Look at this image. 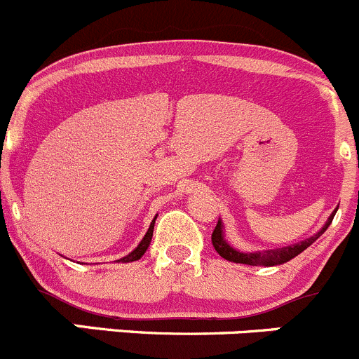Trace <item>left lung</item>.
I'll use <instances>...</instances> for the list:
<instances>
[{"instance_id":"8db88e82","label":"left lung","mask_w":359,"mask_h":359,"mask_svg":"<svg viewBox=\"0 0 359 359\" xmlns=\"http://www.w3.org/2000/svg\"><path fill=\"white\" fill-rule=\"evenodd\" d=\"M337 210L332 212V215L328 217L326 224L316 233L311 238H305L304 242H298L294 245L283 247V249H268V250H256V252H240V250L233 249L228 242L224 240V231H222V221L219 219L217 226H215L214 233H212V245L217 250L219 256L224 257V259L233 261V263H243L250 264V266H276V264L287 263L290 259L297 257L298 254L304 252L309 245L316 242L323 233L328 229V226L332 224L333 217H335Z\"/></svg>"}]
</instances>
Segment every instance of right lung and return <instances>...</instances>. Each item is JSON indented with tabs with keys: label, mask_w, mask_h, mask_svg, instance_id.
I'll use <instances>...</instances> for the list:
<instances>
[{
	"label": "right lung",
	"mask_w": 359,
	"mask_h": 359,
	"mask_svg": "<svg viewBox=\"0 0 359 359\" xmlns=\"http://www.w3.org/2000/svg\"><path fill=\"white\" fill-rule=\"evenodd\" d=\"M156 217H158V215H156ZM156 217H154V221L151 222V226H149L147 233H145V236H144V238H142V242L138 243L137 249L131 250V252L128 254V256L121 257V259H117V261H121V263H130V261H137V259H140L142 256H144L145 250H147V247H149V243H151V240H152V231H154Z\"/></svg>",
	"instance_id": "1"
}]
</instances>
